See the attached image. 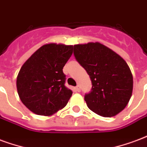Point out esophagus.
<instances>
[{"mask_svg":"<svg viewBox=\"0 0 147 147\" xmlns=\"http://www.w3.org/2000/svg\"><path fill=\"white\" fill-rule=\"evenodd\" d=\"M75 89H76V92H78V93H79V92H80V87H79V86H77L75 88Z\"/></svg>","mask_w":147,"mask_h":147,"instance_id":"esophagus-1","label":"esophagus"}]
</instances>
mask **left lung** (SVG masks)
I'll list each match as a JSON object with an SVG mask.
<instances>
[{
	"mask_svg": "<svg viewBox=\"0 0 147 147\" xmlns=\"http://www.w3.org/2000/svg\"><path fill=\"white\" fill-rule=\"evenodd\" d=\"M74 55L92 81L85 101L92 111L103 117L118 115L129 104L133 77L125 61L99 42L74 45Z\"/></svg>",
	"mask_w": 147,
	"mask_h": 147,
	"instance_id": "left-lung-1",
	"label": "left lung"
}]
</instances>
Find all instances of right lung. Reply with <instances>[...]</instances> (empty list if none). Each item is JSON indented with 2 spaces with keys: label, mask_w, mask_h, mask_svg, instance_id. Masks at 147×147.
Masks as SVG:
<instances>
[{
  "label": "right lung",
  "mask_w": 147,
  "mask_h": 147,
  "mask_svg": "<svg viewBox=\"0 0 147 147\" xmlns=\"http://www.w3.org/2000/svg\"><path fill=\"white\" fill-rule=\"evenodd\" d=\"M72 51V45L47 43L22 66L16 86L19 98L30 111L51 116L68 104L72 91L65 87L63 68Z\"/></svg>",
  "instance_id": "right-lung-1"
}]
</instances>
